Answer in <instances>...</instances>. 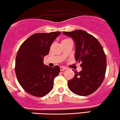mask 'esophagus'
Returning <instances> with one entry per match:
<instances>
[{
    "mask_svg": "<svg viewBox=\"0 0 120 120\" xmlns=\"http://www.w3.org/2000/svg\"><path fill=\"white\" fill-rule=\"evenodd\" d=\"M66 69L67 68H66V67H60V70L61 71H64V70H66Z\"/></svg>",
    "mask_w": 120,
    "mask_h": 120,
    "instance_id": "esophagus-1",
    "label": "esophagus"
}]
</instances>
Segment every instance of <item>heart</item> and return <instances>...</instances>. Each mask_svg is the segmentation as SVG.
<instances>
[{
    "label": "heart",
    "instance_id": "1",
    "mask_svg": "<svg viewBox=\"0 0 120 120\" xmlns=\"http://www.w3.org/2000/svg\"><path fill=\"white\" fill-rule=\"evenodd\" d=\"M70 41H71V39H63V40H62V43H66V42Z\"/></svg>",
    "mask_w": 120,
    "mask_h": 120
}]
</instances>
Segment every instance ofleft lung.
I'll use <instances>...</instances> for the list:
<instances>
[{"label":"left lung","mask_w":120,"mask_h":120,"mask_svg":"<svg viewBox=\"0 0 120 120\" xmlns=\"http://www.w3.org/2000/svg\"><path fill=\"white\" fill-rule=\"evenodd\" d=\"M63 33L74 39L75 58L82 67V71L75 72L72 79L68 81V88L80 96L90 95L99 88L105 79L107 60L103 48L96 38L85 31L76 30Z\"/></svg>","instance_id":"left-lung-1"}]
</instances>
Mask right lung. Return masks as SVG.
<instances>
[{"mask_svg":"<svg viewBox=\"0 0 120 120\" xmlns=\"http://www.w3.org/2000/svg\"><path fill=\"white\" fill-rule=\"evenodd\" d=\"M60 32L36 33L26 39L15 57V72L18 82L27 93L37 97L46 95L53 88L54 80L60 67L44 64V56Z\"/></svg>","mask_w":120,"mask_h":120,"instance_id":"add662e5","label":"right lung"}]
</instances>
